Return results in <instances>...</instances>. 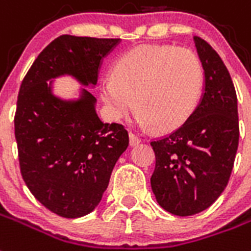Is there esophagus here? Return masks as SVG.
<instances>
[{
	"instance_id": "esophagus-1",
	"label": "esophagus",
	"mask_w": 251,
	"mask_h": 251,
	"mask_svg": "<svg viewBox=\"0 0 251 251\" xmlns=\"http://www.w3.org/2000/svg\"><path fill=\"white\" fill-rule=\"evenodd\" d=\"M140 143H141V139H140V137H137L135 133L129 132V144H131L132 147H135V145H139Z\"/></svg>"
}]
</instances>
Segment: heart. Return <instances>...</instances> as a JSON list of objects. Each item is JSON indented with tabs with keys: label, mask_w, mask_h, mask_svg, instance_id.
<instances>
[{
	"label": "heart",
	"mask_w": 251,
	"mask_h": 251,
	"mask_svg": "<svg viewBox=\"0 0 251 251\" xmlns=\"http://www.w3.org/2000/svg\"><path fill=\"white\" fill-rule=\"evenodd\" d=\"M203 81L201 63L190 50L140 46L116 61L114 75L100 83V95L114 118L127 115L135 106L141 127L166 132L195 111Z\"/></svg>",
	"instance_id": "b5f03b06"
}]
</instances>
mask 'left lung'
<instances>
[{"mask_svg": "<svg viewBox=\"0 0 251 251\" xmlns=\"http://www.w3.org/2000/svg\"><path fill=\"white\" fill-rule=\"evenodd\" d=\"M204 69V93L187 122L151 141L156 168L151 178L158 204L176 216H192L224 191L236 158L240 127L237 95L217 52L194 36Z\"/></svg>", "mask_w": 251, "mask_h": 251, "instance_id": "1", "label": "left lung"}]
</instances>
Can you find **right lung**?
I'll return each instance as SVG.
<instances>
[{"mask_svg":"<svg viewBox=\"0 0 251 251\" xmlns=\"http://www.w3.org/2000/svg\"><path fill=\"white\" fill-rule=\"evenodd\" d=\"M119 42L61 35L40 52L19 87L14 129L21 174L31 194L61 217L85 216L98 205L129 139L122 124L100 122L90 91L63 100L47 81L71 75L95 85L102 59Z\"/></svg>","mask_w":251,"mask_h":251,"instance_id":"right-lung-1","label":"right lung"}]
</instances>
